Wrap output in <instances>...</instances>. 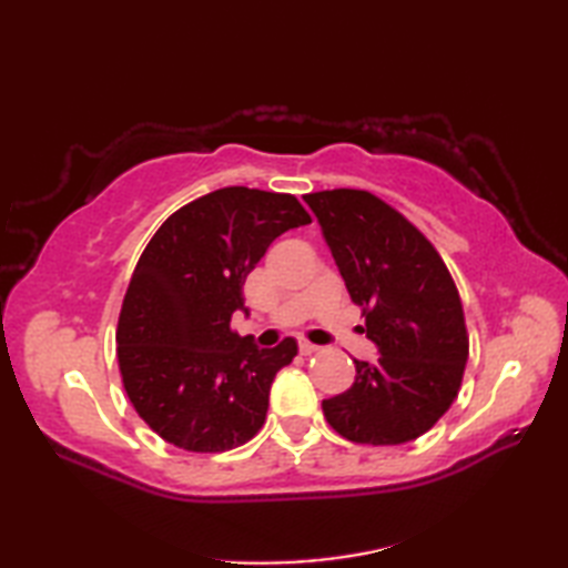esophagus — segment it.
<instances>
[{
    "label": "esophagus",
    "instance_id": "obj_1",
    "mask_svg": "<svg viewBox=\"0 0 568 568\" xmlns=\"http://www.w3.org/2000/svg\"><path fill=\"white\" fill-rule=\"evenodd\" d=\"M320 352V346L317 344H310V342H300V354H305V356H310V354H317Z\"/></svg>",
    "mask_w": 568,
    "mask_h": 568
}]
</instances>
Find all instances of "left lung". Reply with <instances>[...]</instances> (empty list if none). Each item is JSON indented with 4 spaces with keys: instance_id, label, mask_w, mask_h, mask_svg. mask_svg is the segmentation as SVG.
Wrapping results in <instances>:
<instances>
[{
    "instance_id": "8db88e82",
    "label": "left lung",
    "mask_w": 568,
    "mask_h": 568,
    "mask_svg": "<svg viewBox=\"0 0 568 568\" xmlns=\"http://www.w3.org/2000/svg\"><path fill=\"white\" fill-rule=\"evenodd\" d=\"M346 291L364 310L376 361H358L324 417L356 444H405L437 425L462 388L468 336L462 297L425 234L366 190L305 195Z\"/></svg>"
}]
</instances>
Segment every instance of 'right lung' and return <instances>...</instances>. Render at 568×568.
I'll return each mask as SVG.
<instances>
[{
  "mask_svg": "<svg viewBox=\"0 0 568 568\" xmlns=\"http://www.w3.org/2000/svg\"><path fill=\"white\" fill-rule=\"evenodd\" d=\"M293 195L222 187L173 212L131 275L116 329L124 390L178 449L216 454L263 427L275 373L297 356L287 336L258 348L232 332L246 275L273 239L310 224Z\"/></svg>",
  "mask_w": 568,
  "mask_h": 568,
  "instance_id": "right-lung-1",
  "label": "right lung"
}]
</instances>
